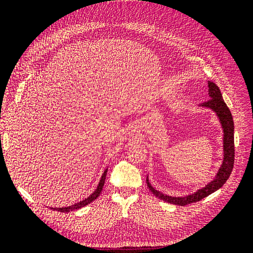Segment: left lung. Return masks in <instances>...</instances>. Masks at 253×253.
Here are the masks:
<instances>
[{
    "label": "left lung",
    "instance_id": "8db88e82",
    "mask_svg": "<svg viewBox=\"0 0 253 253\" xmlns=\"http://www.w3.org/2000/svg\"><path fill=\"white\" fill-rule=\"evenodd\" d=\"M209 87V96L210 99L207 102L202 103V106H206V108L212 109L214 112L217 114L219 118V121L224 128V160L223 165L219 168V171L216 174V177L213 181H211L209 185H207L205 188L198 190L192 195H188L185 197H173L166 195L159 191L155 190L152 187L149 179L147 178V185L150 189L151 192L157 196L160 200L167 202L173 205L178 206H186L192 203H196L202 201L203 198L210 195L211 193L215 192L216 190L224 186V183L227 181V179L230 176L233 165H234V124L233 118L230 110L228 109L227 104L225 103L223 97H221V93L215 83L210 82L208 83Z\"/></svg>",
    "mask_w": 253,
    "mask_h": 253
}]
</instances>
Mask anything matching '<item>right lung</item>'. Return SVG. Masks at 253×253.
<instances>
[{"mask_svg":"<svg viewBox=\"0 0 253 253\" xmlns=\"http://www.w3.org/2000/svg\"><path fill=\"white\" fill-rule=\"evenodd\" d=\"M106 172H108V169H106L103 173V175L101 176V179H100V182H99V185L97 187V189L95 190V192L89 195L87 198H85V200L78 203V204H75L73 206H70V207H65V208H51L52 210H56V211H60V212H63V213H67V212H71L73 210H77V209H80L82 208V207L86 206L88 204H90L91 202H94L96 198L100 195L101 191L103 189V186H104V182H105V176H106Z\"/></svg>","mask_w":253,"mask_h":253,"instance_id":"add662e5","label":"right lung"}]
</instances>
